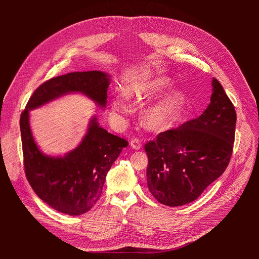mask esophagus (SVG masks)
I'll return each instance as SVG.
<instances>
[{"mask_svg": "<svg viewBox=\"0 0 259 259\" xmlns=\"http://www.w3.org/2000/svg\"><path fill=\"white\" fill-rule=\"evenodd\" d=\"M130 146L132 147L133 150H139L140 149V141H139V139H137V138H134V139H132L131 141H130Z\"/></svg>", "mask_w": 259, "mask_h": 259, "instance_id": "1", "label": "esophagus"}]
</instances>
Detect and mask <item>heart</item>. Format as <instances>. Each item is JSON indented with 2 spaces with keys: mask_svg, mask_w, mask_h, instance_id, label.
Here are the masks:
<instances>
[{
  "mask_svg": "<svg viewBox=\"0 0 259 259\" xmlns=\"http://www.w3.org/2000/svg\"><path fill=\"white\" fill-rule=\"evenodd\" d=\"M170 86V80L163 76H154L136 81L126 88L128 99L142 102L150 100ZM187 96L178 88H172L155 100L146 104L141 110V123L150 131L160 132L171 127L181 116ZM128 109L122 98H116L112 103V113L116 118L124 115Z\"/></svg>",
  "mask_w": 259,
  "mask_h": 259,
  "instance_id": "obj_1",
  "label": "heart"
}]
</instances>
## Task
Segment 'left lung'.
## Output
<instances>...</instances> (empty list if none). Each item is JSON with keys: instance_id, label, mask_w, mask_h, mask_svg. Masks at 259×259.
<instances>
[{"instance_id": "1", "label": "left lung", "mask_w": 259, "mask_h": 259, "mask_svg": "<svg viewBox=\"0 0 259 259\" xmlns=\"http://www.w3.org/2000/svg\"><path fill=\"white\" fill-rule=\"evenodd\" d=\"M237 115L223 86L212 79L205 112L144 146L147 188L161 204L177 207L195 201L223 175L233 153Z\"/></svg>"}]
</instances>
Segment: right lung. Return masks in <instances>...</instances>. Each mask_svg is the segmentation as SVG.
Wrapping results in <instances>:
<instances>
[{
	"label": "right lung",
	"mask_w": 259,
	"mask_h": 259,
	"mask_svg": "<svg viewBox=\"0 0 259 259\" xmlns=\"http://www.w3.org/2000/svg\"><path fill=\"white\" fill-rule=\"evenodd\" d=\"M110 76L100 70L69 72L36 89L20 117V132L26 178L43 202L54 210L77 216L99 200L107 172L128 142L108 133L93 116L87 132L75 149L63 156L43 153L29 124V112L64 95L80 93L102 110L106 107Z\"/></svg>",
	"instance_id": "right-lung-1"
}]
</instances>
